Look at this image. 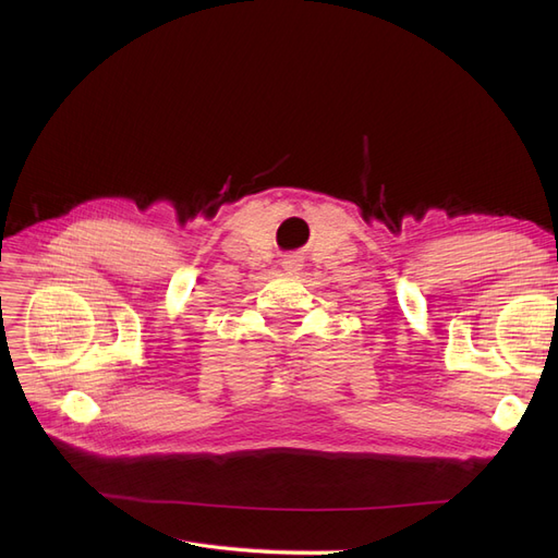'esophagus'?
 Returning a JSON list of instances; mask_svg holds the SVG:
<instances>
[{"label":"esophagus","instance_id":"1","mask_svg":"<svg viewBox=\"0 0 558 558\" xmlns=\"http://www.w3.org/2000/svg\"><path fill=\"white\" fill-rule=\"evenodd\" d=\"M283 269H286V272H298V269H300V258L298 256L283 258Z\"/></svg>","mask_w":558,"mask_h":558}]
</instances>
